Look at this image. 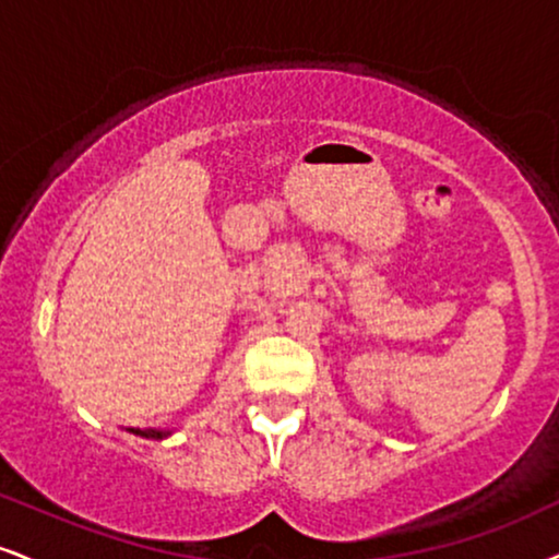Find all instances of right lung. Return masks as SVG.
I'll return each instance as SVG.
<instances>
[{"mask_svg": "<svg viewBox=\"0 0 559 559\" xmlns=\"http://www.w3.org/2000/svg\"><path fill=\"white\" fill-rule=\"evenodd\" d=\"M132 432H136V436H142V438H163V436H168V432H160V430H140V427H132Z\"/></svg>", "mask_w": 559, "mask_h": 559, "instance_id": "right-lung-1", "label": "right lung"}]
</instances>
